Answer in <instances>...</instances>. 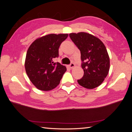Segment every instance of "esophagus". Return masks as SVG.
<instances>
[{
  "label": "esophagus",
  "mask_w": 132,
  "mask_h": 132,
  "mask_svg": "<svg viewBox=\"0 0 132 132\" xmlns=\"http://www.w3.org/2000/svg\"><path fill=\"white\" fill-rule=\"evenodd\" d=\"M75 66V64H74V63H70V65H69V67L70 68H73Z\"/></svg>",
  "instance_id": "34e87169"
}]
</instances>
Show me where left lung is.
<instances>
[{
  "label": "left lung",
  "instance_id": "8db88e82",
  "mask_svg": "<svg viewBox=\"0 0 132 132\" xmlns=\"http://www.w3.org/2000/svg\"><path fill=\"white\" fill-rule=\"evenodd\" d=\"M69 37L81 53L84 74L78 80L79 84L89 89L100 85L110 70V58L104 44L99 38L86 32L71 33Z\"/></svg>",
  "mask_w": 132,
  "mask_h": 132
}]
</instances>
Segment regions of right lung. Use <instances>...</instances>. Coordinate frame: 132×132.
I'll return each instance as SVG.
<instances>
[{"label":"right lung","instance_id":"1","mask_svg":"<svg viewBox=\"0 0 132 132\" xmlns=\"http://www.w3.org/2000/svg\"><path fill=\"white\" fill-rule=\"evenodd\" d=\"M68 34H50L37 38L27 50L25 67L32 83L42 91L57 86L67 68L53 59L59 57V47Z\"/></svg>","mask_w":132,"mask_h":132}]
</instances>
